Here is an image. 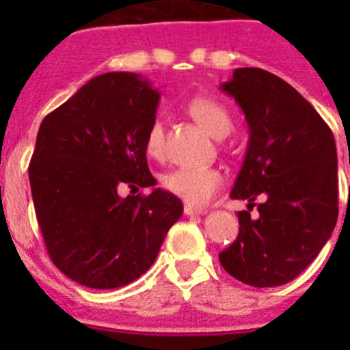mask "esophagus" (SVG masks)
<instances>
[{
	"mask_svg": "<svg viewBox=\"0 0 350 350\" xmlns=\"http://www.w3.org/2000/svg\"><path fill=\"white\" fill-rule=\"evenodd\" d=\"M183 213H185L187 216H194V214H205V208L194 207V205H189V203H185V207H183Z\"/></svg>",
	"mask_w": 350,
	"mask_h": 350,
	"instance_id": "34e87169",
	"label": "esophagus"
}]
</instances>
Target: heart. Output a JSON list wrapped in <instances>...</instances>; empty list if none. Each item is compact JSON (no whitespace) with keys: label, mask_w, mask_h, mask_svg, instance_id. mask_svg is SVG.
Segmentation results:
<instances>
[{"label":"heart","mask_w":350,"mask_h":350,"mask_svg":"<svg viewBox=\"0 0 350 350\" xmlns=\"http://www.w3.org/2000/svg\"><path fill=\"white\" fill-rule=\"evenodd\" d=\"M187 112L211 136L224 137L232 129L230 112L219 101L208 96H194L187 101ZM145 152L154 159L165 158V129L154 120L145 132ZM165 191L185 200L189 205L202 207L211 202L224 185V174L214 167H180L163 176Z\"/></svg>","instance_id":"heart-1"}]
</instances>
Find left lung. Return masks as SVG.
I'll use <instances>...</instances> for the list:
<instances>
[{
    "instance_id": "left-lung-1",
    "label": "left lung",
    "mask_w": 350,
    "mask_h": 350,
    "mask_svg": "<svg viewBox=\"0 0 350 350\" xmlns=\"http://www.w3.org/2000/svg\"><path fill=\"white\" fill-rule=\"evenodd\" d=\"M221 90L241 107L250 137L230 192L249 211L238 213V238L219 263L252 287L285 285L312 263L336 225L334 136L298 90L263 68H236ZM256 197L264 203L250 219Z\"/></svg>"
}]
</instances>
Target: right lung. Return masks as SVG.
<instances>
[{
  "label": "right lung",
  "instance_id": "1",
  "mask_svg": "<svg viewBox=\"0 0 350 350\" xmlns=\"http://www.w3.org/2000/svg\"><path fill=\"white\" fill-rule=\"evenodd\" d=\"M159 92L132 72L92 78L41 121L29 165L36 218L59 271L90 288H118L147 272L183 213L156 185L145 132ZM129 186L131 196L123 198Z\"/></svg>",
  "mask_w": 350,
  "mask_h": 350
}]
</instances>
